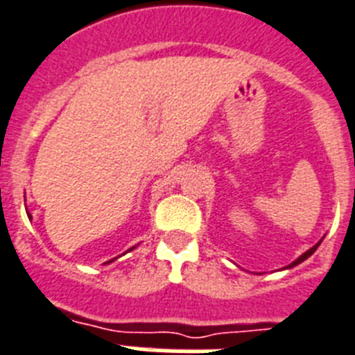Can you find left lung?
Instances as JSON below:
<instances>
[{
    "instance_id": "left-lung-1",
    "label": "left lung",
    "mask_w": 355,
    "mask_h": 355,
    "mask_svg": "<svg viewBox=\"0 0 355 355\" xmlns=\"http://www.w3.org/2000/svg\"><path fill=\"white\" fill-rule=\"evenodd\" d=\"M318 245H320V243H315V245H314V247H311V249H309V251H306V252H303V254L300 256V258H297L296 261H293V263L288 265V267H294V265H297V263H302V261H305L306 258H309V256H311L312 252L315 251V249H318Z\"/></svg>"
}]
</instances>
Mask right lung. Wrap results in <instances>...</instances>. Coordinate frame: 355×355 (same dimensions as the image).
I'll return each mask as SVG.
<instances>
[{"mask_svg":"<svg viewBox=\"0 0 355 355\" xmlns=\"http://www.w3.org/2000/svg\"><path fill=\"white\" fill-rule=\"evenodd\" d=\"M108 263H110V261H108Z\"/></svg>","mask_w":355,"mask_h":355,"instance_id":"add662e5","label":"right lung"}]
</instances>
